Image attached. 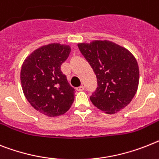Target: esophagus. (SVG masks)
Segmentation results:
<instances>
[{
	"instance_id": "1",
	"label": "esophagus",
	"mask_w": 159,
	"mask_h": 159,
	"mask_svg": "<svg viewBox=\"0 0 159 159\" xmlns=\"http://www.w3.org/2000/svg\"><path fill=\"white\" fill-rule=\"evenodd\" d=\"M84 89H85V87L83 86H80L78 87H77V91H82V90H84Z\"/></svg>"
}]
</instances>
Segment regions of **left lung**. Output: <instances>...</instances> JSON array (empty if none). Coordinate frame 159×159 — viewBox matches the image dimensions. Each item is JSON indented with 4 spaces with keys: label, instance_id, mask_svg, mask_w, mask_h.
I'll return each instance as SVG.
<instances>
[{
    "label": "left lung",
    "instance_id": "obj_1",
    "mask_svg": "<svg viewBox=\"0 0 159 159\" xmlns=\"http://www.w3.org/2000/svg\"><path fill=\"white\" fill-rule=\"evenodd\" d=\"M97 77L98 87L90 96L92 103L107 114L129 104L139 84V68L133 54L108 40L77 44Z\"/></svg>",
    "mask_w": 159,
    "mask_h": 159
}]
</instances>
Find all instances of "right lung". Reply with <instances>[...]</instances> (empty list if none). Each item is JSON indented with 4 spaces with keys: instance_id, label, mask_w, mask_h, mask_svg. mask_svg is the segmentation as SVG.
<instances>
[{
    "instance_id": "add662e5",
    "label": "right lung",
    "mask_w": 159,
    "mask_h": 159,
    "mask_svg": "<svg viewBox=\"0 0 159 159\" xmlns=\"http://www.w3.org/2000/svg\"><path fill=\"white\" fill-rule=\"evenodd\" d=\"M70 51L69 45H43L32 52L22 65L24 95L35 110L47 116L64 115L74 101V89L61 70Z\"/></svg>"
}]
</instances>
